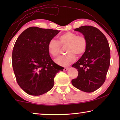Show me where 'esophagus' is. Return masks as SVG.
I'll return each mask as SVG.
<instances>
[{
	"label": "esophagus",
	"instance_id": "obj_1",
	"mask_svg": "<svg viewBox=\"0 0 120 120\" xmlns=\"http://www.w3.org/2000/svg\"><path fill=\"white\" fill-rule=\"evenodd\" d=\"M68 69H69V68H68V67H66V68H64V71H67V70H68Z\"/></svg>",
	"mask_w": 120,
	"mask_h": 120
}]
</instances>
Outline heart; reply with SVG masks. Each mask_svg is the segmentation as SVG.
Segmentation results:
<instances>
[{"label": "heart", "mask_w": 120, "mask_h": 120, "mask_svg": "<svg viewBox=\"0 0 120 120\" xmlns=\"http://www.w3.org/2000/svg\"><path fill=\"white\" fill-rule=\"evenodd\" d=\"M88 42L84 35H78L74 32H68L59 36L58 42L54 39L49 41L48 49L50 54L56 57L60 53L61 48H66V55L61 56L55 60L56 64L67 66L76 60V56H80L86 51Z\"/></svg>", "instance_id": "b5f03b06"}]
</instances>
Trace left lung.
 Masks as SVG:
<instances>
[{"label":"left lung","instance_id":"left-lung-1","mask_svg":"<svg viewBox=\"0 0 120 120\" xmlns=\"http://www.w3.org/2000/svg\"><path fill=\"white\" fill-rule=\"evenodd\" d=\"M75 31L86 38V51L72 67L78 70V75L71 80L73 86L87 93L98 89L105 81L110 64V49L105 36L92 26H82Z\"/></svg>","mask_w":120,"mask_h":120}]
</instances>
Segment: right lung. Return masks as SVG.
I'll list each match as a JSON object with an SVG mask.
<instances>
[{"label":"right lung","instance_id":"add662e5","mask_svg":"<svg viewBox=\"0 0 120 120\" xmlns=\"http://www.w3.org/2000/svg\"><path fill=\"white\" fill-rule=\"evenodd\" d=\"M60 31L31 27L16 40L12 66L17 84L27 94L39 96L54 85V78L64 68L52 60L48 44Z\"/></svg>","mask_w":120,"mask_h":120}]
</instances>
